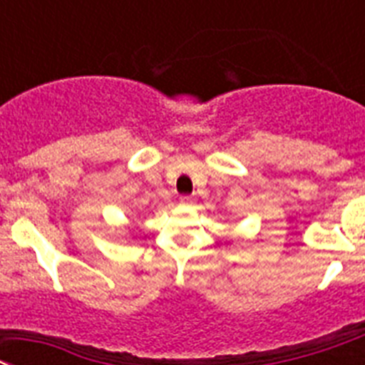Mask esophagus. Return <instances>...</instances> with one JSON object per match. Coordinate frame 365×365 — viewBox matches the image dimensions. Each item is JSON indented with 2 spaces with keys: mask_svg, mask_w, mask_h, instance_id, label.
Wrapping results in <instances>:
<instances>
[{
  "mask_svg": "<svg viewBox=\"0 0 365 365\" xmlns=\"http://www.w3.org/2000/svg\"><path fill=\"white\" fill-rule=\"evenodd\" d=\"M180 203H182V205H190V203H195V196H182V198H180Z\"/></svg>",
  "mask_w": 365,
  "mask_h": 365,
  "instance_id": "34e87169",
  "label": "esophagus"
}]
</instances>
